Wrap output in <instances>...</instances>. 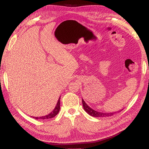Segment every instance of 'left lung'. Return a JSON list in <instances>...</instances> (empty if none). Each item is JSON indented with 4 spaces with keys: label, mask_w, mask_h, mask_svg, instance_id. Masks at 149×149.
I'll use <instances>...</instances> for the list:
<instances>
[{
    "label": "left lung",
    "mask_w": 149,
    "mask_h": 149,
    "mask_svg": "<svg viewBox=\"0 0 149 149\" xmlns=\"http://www.w3.org/2000/svg\"><path fill=\"white\" fill-rule=\"evenodd\" d=\"M82 104H83V107H84V108L85 112H86L88 114L91 116H93V117L102 118V117L112 116H113L114 114H116V113L118 112H109V113L107 112L106 113V112H98V111L93 110L90 107H89V106L87 104V103L84 101L83 99H82Z\"/></svg>",
    "instance_id": "obj_1"
}]
</instances>
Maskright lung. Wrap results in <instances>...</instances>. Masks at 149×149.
Masks as SVG:
<instances>
[{
    "instance_id": "add662e5",
    "label": "right lung",
    "mask_w": 149,
    "mask_h": 149,
    "mask_svg": "<svg viewBox=\"0 0 149 149\" xmlns=\"http://www.w3.org/2000/svg\"><path fill=\"white\" fill-rule=\"evenodd\" d=\"M60 97L59 98L57 102V104L56 105V107L54 108V110L52 111L51 112L49 113V114H47L46 116H41V117H33L35 119H40V120H47V119H50V118H54V116H56L58 114L60 109Z\"/></svg>"
}]
</instances>
